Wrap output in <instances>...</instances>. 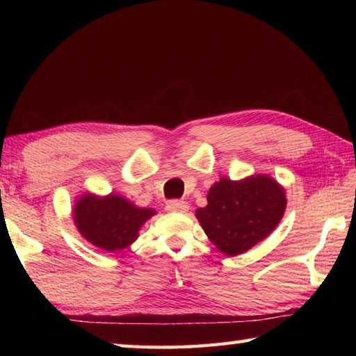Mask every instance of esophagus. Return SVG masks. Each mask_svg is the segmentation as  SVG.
Segmentation results:
<instances>
[{"label": "esophagus", "mask_w": 356, "mask_h": 356, "mask_svg": "<svg viewBox=\"0 0 356 356\" xmlns=\"http://www.w3.org/2000/svg\"><path fill=\"white\" fill-rule=\"evenodd\" d=\"M166 211H170V213H186L188 211V203L184 200H170L166 203Z\"/></svg>", "instance_id": "esophagus-1"}]
</instances>
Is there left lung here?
<instances>
[{
    "label": "left lung",
    "mask_w": 356,
    "mask_h": 356,
    "mask_svg": "<svg viewBox=\"0 0 356 356\" xmlns=\"http://www.w3.org/2000/svg\"><path fill=\"white\" fill-rule=\"evenodd\" d=\"M286 208L283 188L268 176L240 182L220 179L208 193V205L195 211L209 240L226 255L251 249L275 229Z\"/></svg>",
    "instance_id": "left-lung-1"
}]
</instances>
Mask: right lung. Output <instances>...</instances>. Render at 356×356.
Segmentation results:
<instances>
[{
    "mask_svg": "<svg viewBox=\"0 0 356 356\" xmlns=\"http://www.w3.org/2000/svg\"><path fill=\"white\" fill-rule=\"evenodd\" d=\"M154 214L119 195L95 197L87 194L74 205V223L90 243L104 251H120L138 238V231Z\"/></svg>",
    "mask_w": 356,
    "mask_h": 356,
    "instance_id": "1",
    "label": "right lung"
}]
</instances>
